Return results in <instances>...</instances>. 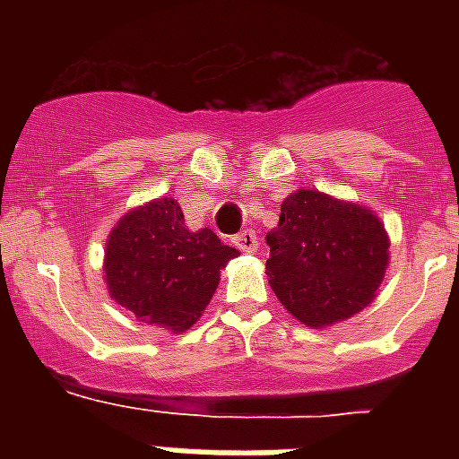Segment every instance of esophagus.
Segmentation results:
<instances>
[{
	"label": "esophagus",
	"instance_id": "1",
	"mask_svg": "<svg viewBox=\"0 0 459 459\" xmlns=\"http://www.w3.org/2000/svg\"><path fill=\"white\" fill-rule=\"evenodd\" d=\"M233 243H236L238 250H243L245 255L257 252V236H255L252 230H243V233H238V236L233 238Z\"/></svg>",
	"mask_w": 459,
	"mask_h": 459
}]
</instances>
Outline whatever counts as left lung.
Here are the masks:
<instances>
[{"instance_id":"obj_1","label":"left lung","mask_w":459,"mask_h":459,"mask_svg":"<svg viewBox=\"0 0 459 459\" xmlns=\"http://www.w3.org/2000/svg\"><path fill=\"white\" fill-rule=\"evenodd\" d=\"M266 243L269 286L309 328L333 326L369 307L391 259L377 212L321 190L288 195Z\"/></svg>"}]
</instances>
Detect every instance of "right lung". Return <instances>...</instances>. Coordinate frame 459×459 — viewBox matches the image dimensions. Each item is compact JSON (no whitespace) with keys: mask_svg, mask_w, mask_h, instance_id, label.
I'll use <instances>...</instances> for the list:
<instances>
[{"mask_svg":"<svg viewBox=\"0 0 459 459\" xmlns=\"http://www.w3.org/2000/svg\"><path fill=\"white\" fill-rule=\"evenodd\" d=\"M238 255L212 229H187L178 202L164 195L114 223L102 272L117 305L143 324L183 333L200 319L221 269Z\"/></svg>","mask_w":459,"mask_h":459,"instance_id":"1","label":"right lung"}]
</instances>
